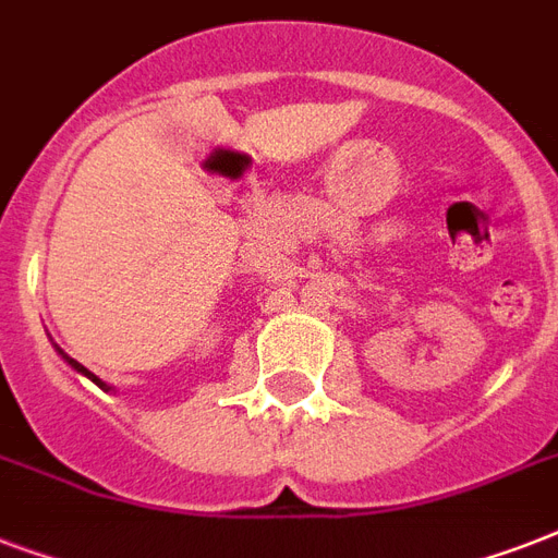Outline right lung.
<instances>
[{
	"label": "right lung",
	"instance_id": "right-lung-1",
	"mask_svg": "<svg viewBox=\"0 0 558 558\" xmlns=\"http://www.w3.org/2000/svg\"><path fill=\"white\" fill-rule=\"evenodd\" d=\"M54 350H57V353H60V359H63L65 365L72 367V371H77V373H81V376H86V379H92V381H95V385H98L100 390H107V393H109V390H112V388H109V385H107V381L98 379V376H95V373H92L89 367H83L81 362H77V359H72V356H69V353H63V350L57 348V344H54Z\"/></svg>",
	"mask_w": 558,
	"mask_h": 558
}]
</instances>
